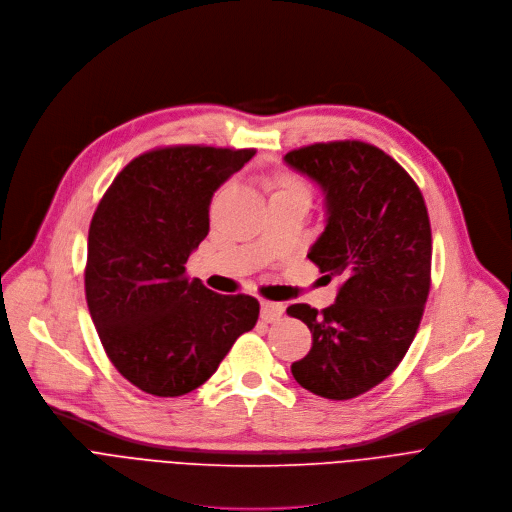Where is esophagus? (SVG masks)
I'll list each match as a JSON object with an SVG mask.
<instances>
[{
    "label": "esophagus",
    "instance_id": "obj_1",
    "mask_svg": "<svg viewBox=\"0 0 512 512\" xmlns=\"http://www.w3.org/2000/svg\"><path fill=\"white\" fill-rule=\"evenodd\" d=\"M284 306L280 302H270V300H262L260 302V319L266 323H274L282 317Z\"/></svg>",
    "mask_w": 512,
    "mask_h": 512
}]
</instances>
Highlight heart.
Returning <instances> with one entry per match:
<instances>
[{
    "mask_svg": "<svg viewBox=\"0 0 512 512\" xmlns=\"http://www.w3.org/2000/svg\"><path fill=\"white\" fill-rule=\"evenodd\" d=\"M280 183H282V187H286V189H294V185H292L290 181H286V179H284V181H280ZM286 189H284V191H286Z\"/></svg>",
    "mask_w": 512,
    "mask_h": 512,
    "instance_id": "1",
    "label": "heart"
}]
</instances>
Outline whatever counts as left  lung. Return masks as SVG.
Masks as SVG:
<instances>
[{"mask_svg": "<svg viewBox=\"0 0 512 512\" xmlns=\"http://www.w3.org/2000/svg\"><path fill=\"white\" fill-rule=\"evenodd\" d=\"M284 163L325 195V230L306 256L341 278L325 311L286 309L313 333L309 355L290 369L315 395L351 399L389 377L416 337L430 292L428 210L405 169L361 141L309 145Z\"/></svg>", "mask_w": 512, "mask_h": 512, "instance_id": "8db88e82", "label": "left lung"}]
</instances>
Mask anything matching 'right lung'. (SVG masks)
<instances>
[{
	"instance_id": "right-lung-1",
	"label": "right lung",
	"mask_w": 512,
	"mask_h": 512,
	"mask_svg": "<svg viewBox=\"0 0 512 512\" xmlns=\"http://www.w3.org/2000/svg\"><path fill=\"white\" fill-rule=\"evenodd\" d=\"M254 149L167 147L133 159L88 230L84 290L109 359L141 391L177 397L206 383L260 304L185 276L210 232V203Z\"/></svg>"
}]
</instances>
